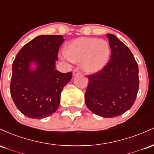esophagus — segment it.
I'll return each instance as SVG.
<instances>
[{
	"label": "esophagus",
	"mask_w": 154,
	"mask_h": 154,
	"mask_svg": "<svg viewBox=\"0 0 154 154\" xmlns=\"http://www.w3.org/2000/svg\"><path fill=\"white\" fill-rule=\"evenodd\" d=\"M79 74H81V71L79 69H75V70H73V72H72V75H79Z\"/></svg>",
	"instance_id": "1"
}]
</instances>
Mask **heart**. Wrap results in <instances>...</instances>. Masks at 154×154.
<instances>
[{
    "instance_id": "heart-1",
    "label": "heart",
    "mask_w": 154,
    "mask_h": 154,
    "mask_svg": "<svg viewBox=\"0 0 154 154\" xmlns=\"http://www.w3.org/2000/svg\"><path fill=\"white\" fill-rule=\"evenodd\" d=\"M64 55L70 61L81 63L85 72L94 73L101 70L108 63L110 48L105 40L79 38L65 48Z\"/></svg>"
}]
</instances>
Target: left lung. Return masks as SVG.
<instances>
[{
	"mask_svg": "<svg viewBox=\"0 0 154 154\" xmlns=\"http://www.w3.org/2000/svg\"><path fill=\"white\" fill-rule=\"evenodd\" d=\"M110 59L100 71L87 75L85 103L94 114L119 116L132 108L139 89L138 65L132 53L113 34H107Z\"/></svg>",
	"mask_w": 154,
	"mask_h": 154,
	"instance_id": "obj_1",
	"label": "left lung"
}]
</instances>
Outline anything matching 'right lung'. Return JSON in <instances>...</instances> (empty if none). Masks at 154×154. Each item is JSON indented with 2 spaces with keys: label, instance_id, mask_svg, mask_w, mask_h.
I'll list each match as a JSON object with an SVG mask.
<instances>
[{
  "label": "right lung",
  "instance_id": "right-lung-1",
  "mask_svg": "<svg viewBox=\"0 0 154 154\" xmlns=\"http://www.w3.org/2000/svg\"><path fill=\"white\" fill-rule=\"evenodd\" d=\"M63 35H39L17 53L12 65L10 93L18 110L27 117L41 119L58 109L60 94L72 79V72L55 70ZM38 64L30 72L29 63Z\"/></svg>",
  "mask_w": 154,
  "mask_h": 154
}]
</instances>
